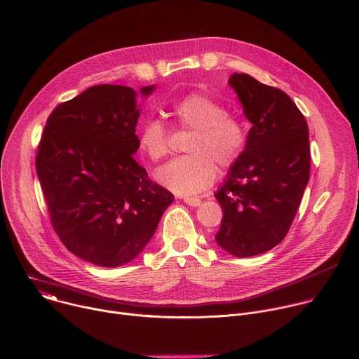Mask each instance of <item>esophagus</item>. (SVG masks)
I'll use <instances>...</instances> for the list:
<instances>
[{
  "instance_id": "34e87169",
  "label": "esophagus",
  "mask_w": 359,
  "mask_h": 359,
  "mask_svg": "<svg viewBox=\"0 0 359 359\" xmlns=\"http://www.w3.org/2000/svg\"><path fill=\"white\" fill-rule=\"evenodd\" d=\"M183 201L191 208H197V206H200V203H201V200L198 197H190V196H184Z\"/></svg>"
}]
</instances>
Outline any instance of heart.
I'll list each match as a JSON object with an SVG mask.
<instances>
[{"instance_id":"heart-1","label":"heart","mask_w":359,"mask_h":359,"mask_svg":"<svg viewBox=\"0 0 359 359\" xmlns=\"http://www.w3.org/2000/svg\"><path fill=\"white\" fill-rule=\"evenodd\" d=\"M173 118L193 135L186 150L156 172L161 184L177 194H193L208 189L217 176L216 162L227 169L241 156L247 133L241 121L227 115L215 99L190 93L177 100ZM137 147L151 162H159L169 153V132L158 119H147L137 133Z\"/></svg>"}]
</instances>
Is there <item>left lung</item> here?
Instances as JSON below:
<instances>
[{"mask_svg": "<svg viewBox=\"0 0 359 359\" xmlns=\"http://www.w3.org/2000/svg\"><path fill=\"white\" fill-rule=\"evenodd\" d=\"M229 85L252 126L215 193L223 209L215 238L244 259L271 250L288 233L310 179V137L304 115L281 89L247 74H233Z\"/></svg>", "mask_w": 359, "mask_h": 359, "instance_id": "8db88e82", "label": "left lung"}]
</instances>
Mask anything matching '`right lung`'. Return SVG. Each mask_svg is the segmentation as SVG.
<instances>
[{"mask_svg": "<svg viewBox=\"0 0 359 359\" xmlns=\"http://www.w3.org/2000/svg\"><path fill=\"white\" fill-rule=\"evenodd\" d=\"M137 95L125 85L88 88L53 111L38 146L36 175L54 230L76 257L100 267L135 260L175 200L133 159Z\"/></svg>", "mask_w": 359, "mask_h": 359, "instance_id": "1", "label": "right lung"}]
</instances>
